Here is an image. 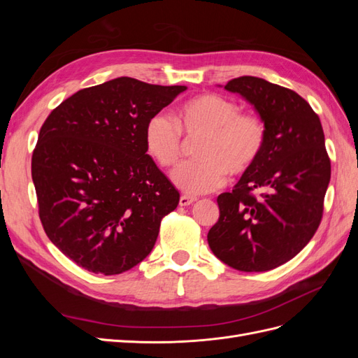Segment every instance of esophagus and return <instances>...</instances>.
I'll list each match as a JSON object with an SVG mask.
<instances>
[{"mask_svg": "<svg viewBox=\"0 0 358 358\" xmlns=\"http://www.w3.org/2000/svg\"><path fill=\"white\" fill-rule=\"evenodd\" d=\"M196 201H197V199L196 197H191V196H180V199H179V204L180 206H189V204L196 203Z\"/></svg>", "mask_w": 358, "mask_h": 358, "instance_id": "esophagus-1", "label": "esophagus"}]
</instances>
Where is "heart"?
I'll use <instances>...</instances> for the list:
<instances>
[{
  "instance_id": "1",
  "label": "heart",
  "mask_w": 358,
  "mask_h": 358,
  "mask_svg": "<svg viewBox=\"0 0 358 358\" xmlns=\"http://www.w3.org/2000/svg\"><path fill=\"white\" fill-rule=\"evenodd\" d=\"M180 131L188 140H200L194 148V157L199 159L185 162L171 173L173 183L191 196L221 187L227 173L233 178L245 175L254 167L266 143L262 119L239 113L234 101L216 94L194 96L183 104L178 124L164 113L149 119L145 142L161 167L175 166L180 158Z\"/></svg>"
}]
</instances>
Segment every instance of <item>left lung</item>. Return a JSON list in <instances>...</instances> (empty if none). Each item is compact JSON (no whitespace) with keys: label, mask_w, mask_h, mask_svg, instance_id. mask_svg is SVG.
Returning a JSON list of instances; mask_svg holds the SVG:
<instances>
[{"label":"left lung","mask_w":358,"mask_h":358,"mask_svg":"<svg viewBox=\"0 0 358 358\" xmlns=\"http://www.w3.org/2000/svg\"><path fill=\"white\" fill-rule=\"evenodd\" d=\"M224 88L254 106L266 143L254 167L218 197L212 252L241 272H266L296 257L315 234L330 182V158L318 115L284 86L254 76Z\"/></svg>","instance_id":"1"}]
</instances>
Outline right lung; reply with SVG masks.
I'll list each match as a JSON object with an SVG mask.
<instances>
[{
    "mask_svg": "<svg viewBox=\"0 0 358 358\" xmlns=\"http://www.w3.org/2000/svg\"><path fill=\"white\" fill-rule=\"evenodd\" d=\"M185 90L117 78L73 94L43 124L31 159L40 220L88 272L143 262L178 208V189L146 154L145 128Z\"/></svg>",
    "mask_w": 358,
    "mask_h": 358,
    "instance_id": "1",
    "label": "right lung"
}]
</instances>
